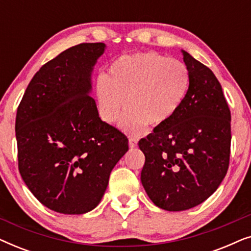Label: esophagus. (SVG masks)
<instances>
[{
    "label": "esophagus",
    "instance_id": "esophagus-1",
    "mask_svg": "<svg viewBox=\"0 0 251 251\" xmlns=\"http://www.w3.org/2000/svg\"><path fill=\"white\" fill-rule=\"evenodd\" d=\"M137 146V139L136 138H129V147L130 149H133V147Z\"/></svg>",
    "mask_w": 251,
    "mask_h": 251
}]
</instances>
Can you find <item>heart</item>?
Returning <instances> with one entry per match:
<instances>
[{
  "instance_id": "1",
  "label": "heart",
  "mask_w": 251,
  "mask_h": 251,
  "mask_svg": "<svg viewBox=\"0 0 251 251\" xmlns=\"http://www.w3.org/2000/svg\"><path fill=\"white\" fill-rule=\"evenodd\" d=\"M190 88L187 67L156 52L123 56L97 81L98 109L101 119L116 123L128 105L121 126L139 133L146 126L166 125L179 111ZM127 101H125V98Z\"/></svg>"
}]
</instances>
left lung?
Returning a JSON list of instances; mask_svg holds the SVG:
<instances>
[{
  "instance_id": "left-lung-1",
  "label": "left lung",
  "mask_w": 251,
  "mask_h": 251,
  "mask_svg": "<svg viewBox=\"0 0 251 251\" xmlns=\"http://www.w3.org/2000/svg\"><path fill=\"white\" fill-rule=\"evenodd\" d=\"M190 88L176 115L138 146L140 180L157 207L183 211L207 200L224 179L231 153V112L210 68L183 50Z\"/></svg>"
}]
</instances>
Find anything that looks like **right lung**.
Wrapping results in <instances>:
<instances>
[{"label": "right lung", "mask_w": 251, "mask_h": 251, "mask_svg": "<svg viewBox=\"0 0 251 251\" xmlns=\"http://www.w3.org/2000/svg\"><path fill=\"white\" fill-rule=\"evenodd\" d=\"M104 43H81L40 68L17 109L18 168L51 210L81 215L97 207L109 175L129 150L125 133L99 118L91 74Z\"/></svg>", "instance_id": "obj_1"}]
</instances>
